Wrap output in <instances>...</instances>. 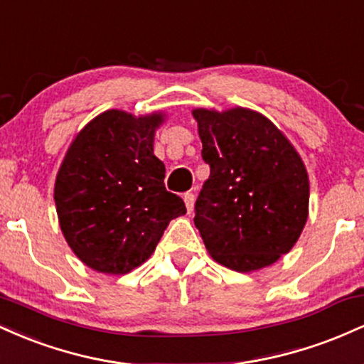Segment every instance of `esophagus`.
<instances>
[{"label":"esophagus","instance_id":"esophagus-1","mask_svg":"<svg viewBox=\"0 0 364 364\" xmlns=\"http://www.w3.org/2000/svg\"><path fill=\"white\" fill-rule=\"evenodd\" d=\"M183 200H185L188 214H191V212H193V207H195V195L193 193H185Z\"/></svg>","mask_w":364,"mask_h":364}]
</instances>
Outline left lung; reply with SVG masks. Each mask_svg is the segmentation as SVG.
<instances>
[{
	"mask_svg": "<svg viewBox=\"0 0 364 364\" xmlns=\"http://www.w3.org/2000/svg\"><path fill=\"white\" fill-rule=\"evenodd\" d=\"M210 176L195 225L217 263L253 272L289 253L308 220L310 179L298 150L248 107L193 109Z\"/></svg>",
	"mask_w": 364,
	"mask_h": 364,
	"instance_id": "left-lung-1",
	"label": "left lung"
}]
</instances>
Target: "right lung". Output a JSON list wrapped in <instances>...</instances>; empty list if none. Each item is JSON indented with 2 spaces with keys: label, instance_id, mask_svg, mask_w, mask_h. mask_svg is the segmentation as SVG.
Returning <instances> with one entry per match:
<instances>
[{
  "label": "right lung",
  "instance_id": "add662e5",
  "mask_svg": "<svg viewBox=\"0 0 364 364\" xmlns=\"http://www.w3.org/2000/svg\"><path fill=\"white\" fill-rule=\"evenodd\" d=\"M164 121L161 111H104L66 150L54 183L58 220L72 252L97 272H132L149 260L171 220L186 214L154 156Z\"/></svg>",
  "mask_w": 364,
  "mask_h": 364
}]
</instances>
